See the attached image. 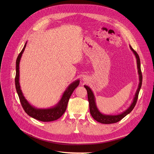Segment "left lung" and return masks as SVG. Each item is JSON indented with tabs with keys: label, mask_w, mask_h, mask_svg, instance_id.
<instances>
[{
	"label": "left lung",
	"mask_w": 154,
	"mask_h": 154,
	"mask_svg": "<svg viewBox=\"0 0 154 154\" xmlns=\"http://www.w3.org/2000/svg\"><path fill=\"white\" fill-rule=\"evenodd\" d=\"M130 48L131 51L134 52V55H135V57L137 59V69H138V73L139 75V84L137 90L136 91L135 97L134 98L133 102L131 106L129 107L125 111L123 112L122 114H119V115H106L103 114L99 110L97 109V107L96 106L95 103V99L94 95L92 91V90L87 85H84V87L86 88L87 91V96H88V100L89 102V109H90V112L92 117L96 120L98 122L105 124H114L118 122L119 121L122 120L124 117H125L129 113H131V111L134 109V108L135 106V104L137 103V99H138V96L139 94V91L140 90V88L142 86V72L140 69V60L139 56L134 49L130 45Z\"/></svg>",
	"instance_id": "obj_1"
}]
</instances>
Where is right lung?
Segmentation results:
<instances>
[{"mask_svg":"<svg viewBox=\"0 0 154 154\" xmlns=\"http://www.w3.org/2000/svg\"><path fill=\"white\" fill-rule=\"evenodd\" d=\"M26 44L27 42L24 45L23 48H22L20 53L19 54L17 60H16V75L15 78V84L16 91H17V94L19 95L22 106L23 110H25V112L29 116L38 120L42 121V122H51V121L57 120L64 114L65 111H66L67 109L68 102L70 96L72 92H74V91L79 85L80 80H77L69 85L66 91L63 92L61 99L54 107L50 109H37L31 106L26 99L25 97L23 96L20 89V86L19 84V63L22 55L26 47Z\"/></svg>","mask_w":154,"mask_h":154,"instance_id":"right-lung-1","label":"right lung"}]
</instances>
